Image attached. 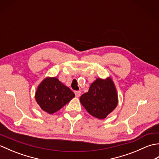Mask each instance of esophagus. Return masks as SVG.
<instances>
[{
    "mask_svg": "<svg viewBox=\"0 0 159 159\" xmlns=\"http://www.w3.org/2000/svg\"><path fill=\"white\" fill-rule=\"evenodd\" d=\"M75 95L76 97H79L80 96V93H81V92H80V91H76L75 92Z\"/></svg>",
    "mask_w": 159,
    "mask_h": 159,
    "instance_id": "obj_1",
    "label": "esophagus"
}]
</instances>
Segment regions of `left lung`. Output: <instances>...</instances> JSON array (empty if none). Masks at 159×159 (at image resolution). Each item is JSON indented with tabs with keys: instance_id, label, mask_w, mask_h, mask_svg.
Returning a JSON list of instances; mask_svg holds the SVG:
<instances>
[{
	"instance_id": "left-lung-1",
	"label": "left lung",
	"mask_w": 159,
	"mask_h": 159,
	"mask_svg": "<svg viewBox=\"0 0 159 159\" xmlns=\"http://www.w3.org/2000/svg\"><path fill=\"white\" fill-rule=\"evenodd\" d=\"M80 101L90 115L98 119H104L116 109L117 94L110 79H97L91 85L89 92L80 96Z\"/></svg>"
}]
</instances>
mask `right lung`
<instances>
[{"label": "right lung", "instance_id": "right-lung-1", "mask_svg": "<svg viewBox=\"0 0 159 159\" xmlns=\"http://www.w3.org/2000/svg\"><path fill=\"white\" fill-rule=\"evenodd\" d=\"M74 96L69 87L63 85L55 77L43 80L35 93V99L39 107L50 114L60 110Z\"/></svg>", "mask_w": 159, "mask_h": 159}]
</instances>
